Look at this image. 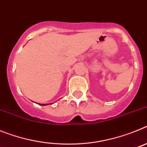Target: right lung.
<instances>
[{"label":"right lung","instance_id":"add662e5","mask_svg":"<svg viewBox=\"0 0 147 147\" xmlns=\"http://www.w3.org/2000/svg\"><path fill=\"white\" fill-rule=\"evenodd\" d=\"M44 105V104H43V105Z\"/></svg>","mask_w":147,"mask_h":147}]
</instances>
